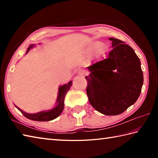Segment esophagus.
<instances>
[{
  "label": "esophagus",
  "instance_id": "obj_1",
  "mask_svg": "<svg viewBox=\"0 0 158 158\" xmlns=\"http://www.w3.org/2000/svg\"><path fill=\"white\" fill-rule=\"evenodd\" d=\"M77 74H78V75H79V76H81V77H83V76H85V70H79L78 72H77Z\"/></svg>",
  "mask_w": 158,
  "mask_h": 158
}]
</instances>
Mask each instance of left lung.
Returning a JSON list of instances; mask_svg holds the SVG:
<instances>
[{"label": "left lung", "instance_id": "8db88e82", "mask_svg": "<svg viewBox=\"0 0 158 158\" xmlns=\"http://www.w3.org/2000/svg\"><path fill=\"white\" fill-rule=\"evenodd\" d=\"M107 58L87 67V95L94 108L105 115H117L136 102L141 92L143 73L134 49L110 37Z\"/></svg>", "mask_w": 158, "mask_h": 158}]
</instances>
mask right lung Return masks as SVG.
<instances>
[{
  "instance_id": "1",
  "label": "right lung",
  "mask_w": 158,
  "mask_h": 158,
  "mask_svg": "<svg viewBox=\"0 0 158 158\" xmlns=\"http://www.w3.org/2000/svg\"><path fill=\"white\" fill-rule=\"evenodd\" d=\"M35 46V44L30 45L27 49V51L26 52V54H27L28 52L32 48H34ZM73 81H69L67 84H64L62 85H60L58 88V96H57L56 99V105L53 107V109L48 110H43V111L36 113H28L23 110L19 109V107L15 106V107L18 109L20 112H21L23 115H24L26 118L29 119H31L33 121H39V122H48V121H51L57 118L60 114L62 113L64 110V101L65 96L66 93L68 92L70 89V87L72 85Z\"/></svg>"
}]
</instances>
